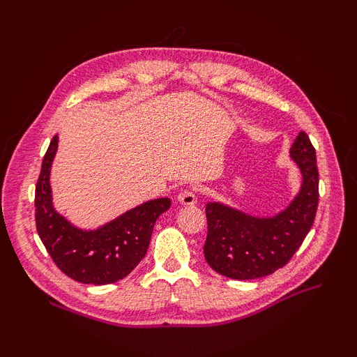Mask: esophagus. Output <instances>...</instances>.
<instances>
[{"instance_id": "34e87169", "label": "esophagus", "mask_w": 357, "mask_h": 357, "mask_svg": "<svg viewBox=\"0 0 357 357\" xmlns=\"http://www.w3.org/2000/svg\"><path fill=\"white\" fill-rule=\"evenodd\" d=\"M178 201L183 204V206L192 207L198 202V198H196V193L193 190H184L178 195Z\"/></svg>"}]
</instances>
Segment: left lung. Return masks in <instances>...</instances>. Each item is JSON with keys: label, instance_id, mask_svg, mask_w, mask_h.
Instances as JSON below:
<instances>
[{"label": "left lung", "instance_id": "obj_1", "mask_svg": "<svg viewBox=\"0 0 357 357\" xmlns=\"http://www.w3.org/2000/svg\"><path fill=\"white\" fill-rule=\"evenodd\" d=\"M290 158L301 173V187L278 213L257 216L224 202H207L204 256L219 275L239 280L268 276L282 268L304 242L319 199L316 150L305 132L296 136Z\"/></svg>", "mask_w": 357, "mask_h": 357}]
</instances>
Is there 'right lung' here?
I'll use <instances>...</instances> for the list:
<instances>
[{"label":"right lung","mask_w":357,"mask_h":357,"mask_svg":"<svg viewBox=\"0 0 357 357\" xmlns=\"http://www.w3.org/2000/svg\"><path fill=\"white\" fill-rule=\"evenodd\" d=\"M59 138L45 151L35 188L36 230L56 267L82 284L105 285L124 279L147 253L156 219L170 208L169 198L142 202L96 229H81L53 204L50 170Z\"/></svg>","instance_id":"right-lung-1"}]
</instances>
